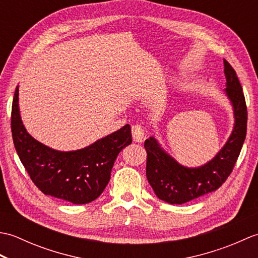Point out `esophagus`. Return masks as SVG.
Instances as JSON below:
<instances>
[{"instance_id": "esophagus-1", "label": "esophagus", "mask_w": 258, "mask_h": 258, "mask_svg": "<svg viewBox=\"0 0 258 258\" xmlns=\"http://www.w3.org/2000/svg\"><path fill=\"white\" fill-rule=\"evenodd\" d=\"M132 135H133V139L136 142H142L144 139V128L143 126L140 125V124H134L132 126Z\"/></svg>"}]
</instances>
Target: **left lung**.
<instances>
[{"mask_svg":"<svg viewBox=\"0 0 258 258\" xmlns=\"http://www.w3.org/2000/svg\"><path fill=\"white\" fill-rule=\"evenodd\" d=\"M224 73L235 126L227 143L211 162L197 168L184 167L167 155L154 138L145 141L147 180L158 199L168 204H184L220 188L236 164L247 131V106L236 72L225 58Z\"/></svg>","mask_w":258,"mask_h":258,"instance_id":"8db88e82","label":"left lung"}]
</instances>
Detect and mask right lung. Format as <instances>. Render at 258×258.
<instances>
[{"label":"right lung","mask_w":258,"mask_h":258,"mask_svg":"<svg viewBox=\"0 0 258 258\" xmlns=\"http://www.w3.org/2000/svg\"><path fill=\"white\" fill-rule=\"evenodd\" d=\"M15 89L11 130L15 150L32 182L45 195L73 204H87L100 196L111 178L118 153L132 143L131 126L98 140L83 150L59 152L34 140L26 132L19 112Z\"/></svg>","instance_id":"right-lung-1"}]
</instances>
